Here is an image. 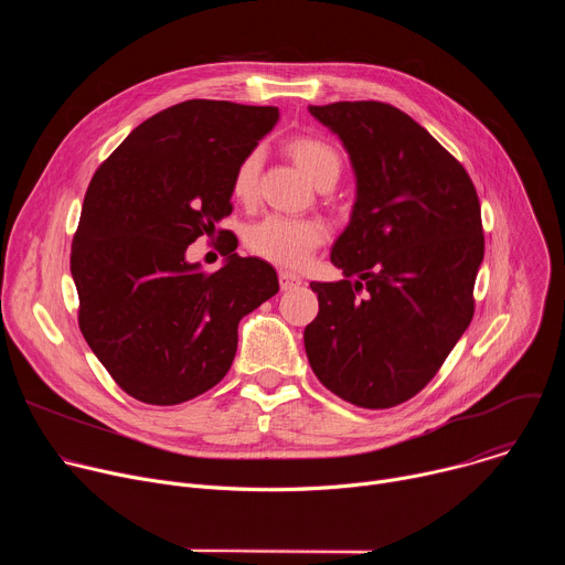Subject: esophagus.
<instances>
[{
	"instance_id": "1",
	"label": "esophagus",
	"mask_w": 565,
	"mask_h": 565,
	"mask_svg": "<svg viewBox=\"0 0 565 565\" xmlns=\"http://www.w3.org/2000/svg\"><path fill=\"white\" fill-rule=\"evenodd\" d=\"M299 284H301V277H299V275H295V273H290V270H281V273H279V286H281V290L297 288Z\"/></svg>"
}]
</instances>
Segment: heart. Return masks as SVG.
<instances>
[{
  "label": "heart",
  "instance_id": "b5f03b06",
  "mask_svg": "<svg viewBox=\"0 0 565 565\" xmlns=\"http://www.w3.org/2000/svg\"><path fill=\"white\" fill-rule=\"evenodd\" d=\"M286 151L295 160V166L319 188L333 185L342 174V153L340 149L321 136L299 134L286 140ZM262 168L259 151H248L238 160L232 179L230 192L238 203H250L257 194V177ZM324 225L312 218H288V216H268L255 223L248 232V248L277 266L297 268L308 262L310 253L324 241Z\"/></svg>",
  "mask_w": 565,
  "mask_h": 565
}]
</instances>
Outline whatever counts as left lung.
<instances>
[{"instance_id": "8db88e82", "label": "left lung", "mask_w": 565, "mask_h": 565, "mask_svg": "<svg viewBox=\"0 0 565 565\" xmlns=\"http://www.w3.org/2000/svg\"><path fill=\"white\" fill-rule=\"evenodd\" d=\"M308 111L347 147L358 196L331 253L344 279L310 284L319 312L303 331L306 355L342 399L388 409L429 384L473 317L486 253L478 194L405 111L375 100Z\"/></svg>"}]
</instances>
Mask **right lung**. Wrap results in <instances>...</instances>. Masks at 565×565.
<instances>
[{"label": "right lung", "mask_w": 565, "mask_h": 565, "mask_svg": "<svg viewBox=\"0 0 565 565\" xmlns=\"http://www.w3.org/2000/svg\"><path fill=\"white\" fill-rule=\"evenodd\" d=\"M277 120V107L185 100L138 125L89 183L71 246L77 324L116 384L147 405L218 384L241 317L279 290L268 262L234 248L216 273L185 259L232 212V172Z\"/></svg>", "instance_id": "obj_1"}]
</instances>
